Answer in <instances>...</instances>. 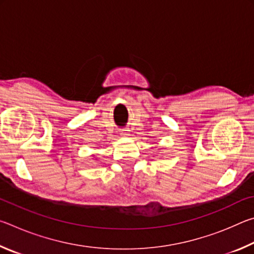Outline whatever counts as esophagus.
<instances>
[{
	"label": "esophagus",
	"instance_id": "34e87169",
	"mask_svg": "<svg viewBox=\"0 0 254 254\" xmlns=\"http://www.w3.org/2000/svg\"><path fill=\"white\" fill-rule=\"evenodd\" d=\"M122 134H126V132H122Z\"/></svg>",
	"mask_w": 254,
	"mask_h": 254
}]
</instances>
